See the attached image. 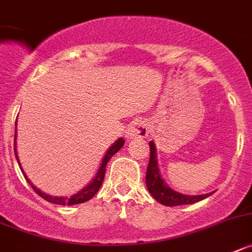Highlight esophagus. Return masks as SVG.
I'll use <instances>...</instances> for the list:
<instances>
[{"label":"esophagus","mask_w":252,"mask_h":252,"mask_svg":"<svg viewBox=\"0 0 252 252\" xmlns=\"http://www.w3.org/2000/svg\"><path fill=\"white\" fill-rule=\"evenodd\" d=\"M149 135V125L144 119H136L133 120L132 124L130 125L126 130V136L128 138L136 137H146Z\"/></svg>","instance_id":"esophagus-1"}]
</instances>
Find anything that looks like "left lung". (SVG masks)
<instances>
[{
	"label": "left lung",
	"instance_id": "8db88e82",
	"mask_svg": "<svg viewBox=\"0 0 252 252\" xmlns=\"http://www.w3.org/2000/svg\"><path fill=\"white\" fill-rule=\"evenodd\" d=\"M146 185L150 193L158 200L160 204L165 206H180V205H189L193 202L201 201L211 193H205V195L198 196H188L176 192L171 190L167 185L163 182L158 174V160H156V149H155L154 142L150 141V161L146 171Z\"/></svg>",
	"mask_w": 252,
	"mask_h": 252
}]
</instances>
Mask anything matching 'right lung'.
<instances>
[{"label": "right lung", "mask_w": 252, "mask_h": 252, "mask_svg": "<svg viewBox=\"0 0 252 252\" xmlns=\"http://www.w3.org/2000/svg\"><path fill=\"white\" fill-rule=\"evenodd\" d=\"M124 144H125L124 138H119V140H117V141L115 142V144L110 147V150H108L107 154L105 155V158H103L102 163H101V166H100V170H98L97 175L94 176V181H92L91 184H90L89 186H87V188H85L82 191H80V192L76 193V195L71 196L70 198H67V197H55V196L46 195V193L41 192V191L38 190V189L34 188L33 185H32L31 182H30V180L26 177V175H25V177H26L27 182H29V184L31 185V188L33 189L34 192L38 193V195H40L42 198H45L46 201L52 202V204H57V205H77V204H82V202L89 201L90 198L94 197V196L96 195V192H97V191L100 190L101 185H102L103 179H105L106 165H107V162H108V161H110V158H112V156H114V155L116 154V152L119 151V150L121 149L122 146H124ZM15 155H16V158H17V162H18L17 152H16V131H15Z\"/></svg>", "instance_id": "obj_1"}]
</instances>
